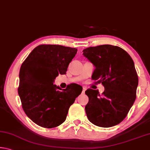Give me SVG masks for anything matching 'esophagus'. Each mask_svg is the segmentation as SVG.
<instances>
[{
  "mask_svg": "<svg viewBox=\"0 0 150 150\" xmlns=\"http://www.w3.org/2000/svg\"><path fill=\"white\" fill-rule=\"evenodd\" d=\"M86 89H87V88H86L85 87H83V91H82V94H83V95H84V94H85Z\"/></svg>",
  "mask_w": 150,
  "mask_h": 150,
  "instance_id": "1",
  "label": "esophagus"
}]
</instances>
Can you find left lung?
<instances>
[{"label": "left lung", "instance_id": "1", "mask_svg": "<svg viewBox=\"0 0 150 150\" xmlns=\"http://www.w3.org/2000/svg\"><path fill=\"white\" fill-rule=\"evenodd\" d=\"M83 52L95 67L92 79L105 87L101 95L92 88L85 91L88 97L85 106L87 118L99 127L117 125L126 117L136 98L138 76L133 60L115 45L89 47Z\"/></svg>", "mask_w": 150, "mask_h": 150}]
</instances>
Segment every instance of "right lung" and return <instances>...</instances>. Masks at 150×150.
Segmentation results:
<instances>
[{
    "mask_svg": "<svg viewBox=\"0 0 150 150\" xmlns=\"http://www.w3.org/2000/svg\"><path fill=\"white\" fill-rule=\"evenodd\" d=\"M77 52L73 47L42 44L35 47L22 63L18 92L24 112L38 126L52 128L62 124L82 92V87L76 83L65 89L54 85L59 73L66 74Z\"/></svg>",
    "mask_w": 150,
    "mask_h": 150,
    "instance_id": "obj_1",
    "label": "right lung"
}]
</instances>
